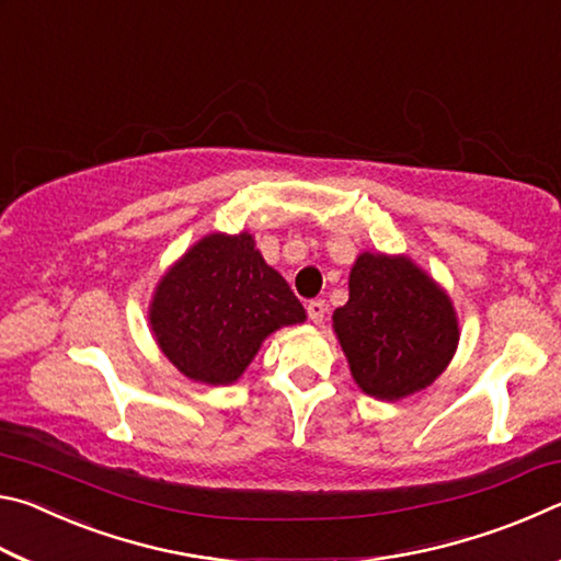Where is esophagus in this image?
Segmentation results:
<instances>
[{
    "mask_svg": "<svg viewBox=\"0 0 561 561\" xmlns=\"http://www.w3.org/2000/svg\"><path fill=\"white\" fill-rule=\"evenodd\" d=\"M307 314H309L311 321H314V324H321V321H324V317H327V301L324 299H311L307 304Z\"/></svg>",
    "mask_w": 561,
    "mask_h": 561,
    "instance_id": "1",
    "label": "esophagus"
}]
</instances>
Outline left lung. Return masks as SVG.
Listing matches in <instances>:
<instances>
[{
    "instance_id": "8db88e82",
    "label": "left lung",
    "mask_w": 561,
    "mask_h": 561,
    "mask_svg": "<svg viewBox=\"0 0 561 561\" xmlns=\"http://www.w3.org/2000/svg\"><path fill=\"white\" fill-rule=\"evenodd\" d=\"M334 329L368 396L398 401L431 386L458 346L450 299L411 260L364 252Z\"/></svg>"
}]
</instances>
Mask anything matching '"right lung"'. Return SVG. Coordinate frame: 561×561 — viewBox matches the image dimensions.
Returning a JSON list of instances; mask_svg holds the SVG:
<instances>
[{"label": "right lung", "instance_id": "1", "mask_svg": "<svg viewBox=\"0 0 561 561\" xmlns=\"http://www.w3.org/2000/svg\"><path fill=\"white\" fill-rule=\"evenodd\" d=\"M304 321L301 301L254 250L252 234H210L158 284L150 324L178 371L232 383L272 331Z\"/></svg>", "mask_w": 561, "mask_h": 561}]
</instances>
